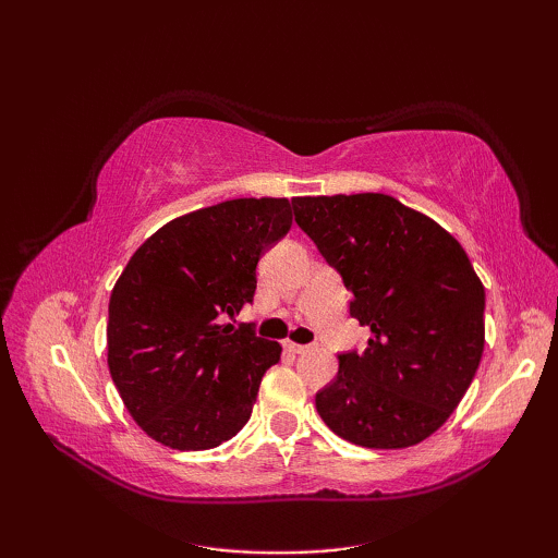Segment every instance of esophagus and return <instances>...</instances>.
<instances>
[{
	"label": "esophagus",
	"instance_id": "34e87169",
	"mask_svg": "<svg viewBox=\"0 0 558 558\" xmlns=\"http://www.w3.org/2000/svg\"><path fill=\"white\" fill-rule=\"evenodd\" d=\"M282 348H286L292 354H306V352H310V348H306V345H298V342H290V340L282 342Z\"/></svg>",
	"mask_w": 558,
	"mask_h": 558
}]
</instances>
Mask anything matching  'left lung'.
Masks as SVG:
<instances>
[{"instance_id":"1","label":"left lung","mask_w":558,"mask_h":558,"mask_svg":"<svg viewBox=\"0 0 558 558\" xmlns=\"http://www.w3.org/2000/svg\"><path fill=\"white\" fill-rule=\"evenodd\" d=\"M292 206L340 270L350 314L372 330L362 354H338L318 414L354 446L424 441L453 414L484 352V286L465 248L386 194L298 196Z\"/></svg>"}]
</instances>
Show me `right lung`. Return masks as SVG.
Listing matches in <instances>:
<instances>
[{
	"label": "right lung",
	"instance_id": "1",
	"mask_svg": "<svg viewBox=\"0 0 558 558\" xmlns=\"http://www.w3.org/2000/svg\"><path fill=\"white\" fill-rule=\"evenodd\" d=\"M288 198H232L162 225L117 278L108 366L153 441L208 450L246 424L278 342L225 324L254 300L256 264L288 234Z\"/></svg>",
	"mask_w": 558,
	"mask_h": 558
}]
</instances>
